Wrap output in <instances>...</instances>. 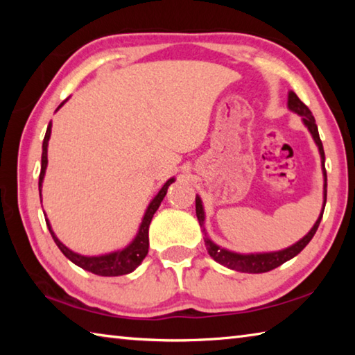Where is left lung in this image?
Here are the masks:
<instances>
[{
  "label": "left lung",
  "instance_id": "obj_1",
  "mask_svg": "<svg viewBox=\"0 0 355 355\" xmlns=\"http://www.w3.org/2000/svg\"><path fill=\"white\" fill-rule=\"evenodd\" d=\"M288 110L293 111L294 114L302 117V122L307 130L310 131L311 137H313L315 144L318 146V150H320V156H321V169H322V177H324V188H322V209L320 213V218L316 219L315 225L310 228V232L305 235L304 238H300L297 243H294L293 245L282 250H275V252H257V254H239V252H233L220 248L216 243H213L209 236L207 235L205 230V209H203V203L199 196H196V214L197 219H199V224L202 227V232L205 233V245L209 257L213 258L214 261H218L222 266H225L228 269H233V271L238 272H248V274H261V272H268L272 271V269L279 268L280 264H284L285 261L291 260V258L296 257L300 250H302L305 245H307L311 238L320 227V222L322 219V213H324V207H326V199H327V173H326V156H324V148H322V142L320 139V133H318V127L315 123V117L311 116V111L305 106L302 101L299 100V97L293 91L288 92Z\"/></svg>",
  "mask_w": 355,
  "mask_h": 355
}]
</instances>
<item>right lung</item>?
I'll list each match as a JSON object with an SVG mask.
<instances>
[{
	"label": "right lung",
	"mask_w": 355,
	"mask_h": 355,
	"mask_svg": "<svg viewBox=\"0 0 355 355\" xmlns=\"http://www.w3.org/2000/svg\"><path fill=\"white\" fill-rule=\"evenodd\" d=\"M67 100L69 98H65L62 103L58 106L56 111H59V107H62ZM51 127H53V125L50 122V123H48L46 133H45V137H44V144H42V166H40V175H39L40 203H42V183H44L46 166H48V141H50V136H51ZM173 182H175V178H173V177L167 180V182L163 184V188L159 189L158 194H156L153 199L150 200L146 213H144V216H142V220L139 224V228H137V233H136V236L133 238V241L125 245V248H122V249H117L114 252H107V254H101V255L76 254V252L69 249L67 245L59 241L56 233L53 232L51 224H50V220H48V218H45L46 227H48V230H50L53 239H55V243L59 248V250H61L62 254L67 257L71 263H75L76 266L83 268L84 271H89L92 274L101 275V277H117V275L130 274V272H133L137 266H139L144 258H146L147 254H148V227H150V222H152L153 214L156 213V209L159 208L161 202H163L166 192H167V188H169V186Z\"/></svg>",
	"instance_id": "right-lung-1"
}]
</instances>
